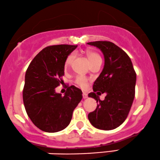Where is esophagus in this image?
I'll use <instances>...</instances> for the list:
<instances>
[{"label":"esophagus","instance_id":"obj_1","mask_svg":"<svg viewBox=\"0 0 160 160\" xmlns=\"http://www.w3.org/2000/svg\"><path fill=\"white\" fill-rule=\"evenodd\" d=\"M87 97H88V95H87V92H83V99H87Z\"/></svg>","mask_w":160,"mask_h":160}]
</instances>
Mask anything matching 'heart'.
<instances>
[{
	"mask_svg": "<svg viewBox=\"0 0 160 160\" xmlns=\"http://www.w3.org/2000/svg\"><path fill=\"white\" fill-rule=\"evenodd\" d=\"M87 57H88V59L91 64H92V63H94L95 61L102 60L101 57H100L99 54L93 52H87ZM74 58H75V54L74 53L70 54L68 56V58H66L65 63H64V66H65V68H68V67L71 65V63L73 62V59ZM76 83L77 85H79L80 87H82V88H85L87 85V79L83 76H78L76 79Z\"/></svg>",
	"mask_w": 160,
	"mask_h": 160,
	"instance_id": "obj_1",
	"label": "heart"
}]
</instances>
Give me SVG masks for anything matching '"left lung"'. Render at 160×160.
<instances>
[{
	"instance_id": "1",
	"label": "left lung",
	"mask_w": 160,
	"mask_h": 160,
	"mask_svg": "<svg viewBox=\"0 0 160 160\" xmlns=\"http://www.w3.org/2000/svg\"><path fill=\"white\" fill-rule=\"evenodd\" d=\"M99 48L105 58L102 71L89 93L98 102L88 115L89 122L98 129L109 131L120 126L127 118L135 96L136 73L131 58L124 51L108 41L87 43ZM107 94L102 101L98 96Z\"/></svg>"
}]
</instances>
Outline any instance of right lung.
Wrapping results in <instances>:
<instances>
[{
  "label": "right lung",
  "instance_id": "obj_1",
  "mask_svg": "<svg viewBox=\"0 0 160 160\" xmlns=\"http://www.w3.org/2000/svg\"><path fill=\"white\" fill-rule=\"evenodd\" d=\"M77 45H58L45 48L26 70L22 99L26 113L42 131L54 133L66 128L73 110L81 101L82 91L74 86L64 96L55 92L62 83L64 63Z\"/></svg>",
  "mask_w": 160,
  "mask_h": 160
}]
</instances>
